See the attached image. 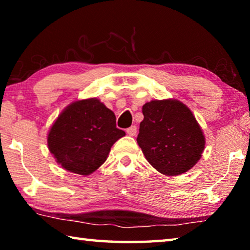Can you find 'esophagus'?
<instances>
[{
    "instance_id": "esophagus-1",
    "label": "esophagus",
    "mask_w": 250,
    "mask_h": 250,
    "mask_svg": "<svg viewBox=\"0 0 250 250\" xmlns=\"http://www.w3.org/2000/svg\"><path fill=\"white\" fill-rule=\"evenodd\" d=\"M126 133H128L130 137H134V135H137V126L135 125L130 126V128L126 129Z\"/></svg>"
}]
</instances>
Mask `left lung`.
I'll use <instances>...</instances> for the list:
<instances>
[{
    "instance_id": "left-lung-1",
    "label": "left lung",
    "mask_w": 250,
    "mask_h": 250,
    "mask_svg": "<svg viewBox=\"0 0 250 250\" xmlns=\"http://www.w3.org/2000/svg\"><path fill=\"white\" fill-rule=\"evenodd\" d=\"M138 145L152 167L162 174L180 175L201 159L205 137L184 104L175 99L152 100L142 107Z\"/></svg>"
}]
</instances>
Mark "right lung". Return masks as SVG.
<instances>
[{
  "mask_svg": "<svg viewBox=\"0 0 250 250\" xmlns=\"http://www.w3.org/2000/svg\"><path fill=\"white\" fill-rule=\"evenodd\" d=\"M125 132L116 125L111 110L90 98L74 101L62 110L50 128L47 146L65 170L89 175L108 158L110 149Z\"/></svg>",
  "mask_w": 250,
  "mask_h": 250,
  "instance_id": "1",
  "label": "right lung"
}]
</instances>
